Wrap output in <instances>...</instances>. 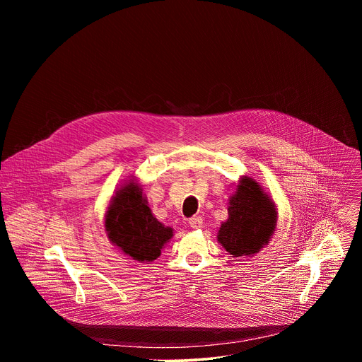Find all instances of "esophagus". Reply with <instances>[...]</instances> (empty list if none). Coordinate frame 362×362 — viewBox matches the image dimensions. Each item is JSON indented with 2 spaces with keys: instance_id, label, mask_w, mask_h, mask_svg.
<instances>
[{
  "instance_id": "obj_1",
  "label": "esophagus",
  "mask_w": 362,
  "mask_h": 362,
  "mask_svg": "<svg viewBox=\"0 0 362 362\" xmlns=\"http://www.w3.org/2000/svg\"><path fill=\"white\" fill-rule=\"evenodd\" d=\"M189 225H190L192 229H199V228H202V225H203L202 216H193V218L189 221Z\"/></svg>"
}]
</instances>
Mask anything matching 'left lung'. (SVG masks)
<instances>
[{"instance_id": "left-lung-1", "label": "left lung", "mask_w": 362, "mask_h": 362, "mask_svg": "<svg viewBox=\"0 0 362 362\" xmlns=\"http://www.w3.org/2000/svg\"><path fill=\"white\" fill-rule=\"evenodd\" d=\"M278 206L268 189L250 176H240L228 200V219L216 239L233 257H253L276 232Z\"/></svg>"}]
</instances>
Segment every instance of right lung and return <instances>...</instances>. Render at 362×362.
<instances>
[{"mask_svg":"<svg viewBox=\"0 0 362 362\" xmlns=\"http://www.w3.org/2000/svg\"><path fill=\"white\" fill-rule=\"evenodd\" d=\"M105 230L115 247L139 264L158 259L175 233L153 215L136 176H129L110 197Z\"/></svg>","mask_w":362,"mask_h":362,"instance_id":"add662e5","label":"right lung"}]
</instances>
